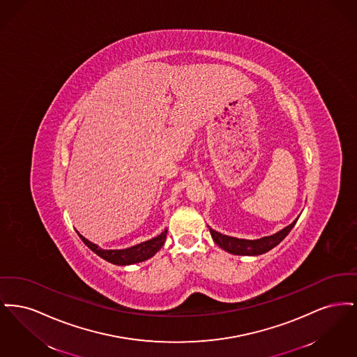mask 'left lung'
<instances>
[{
	"label": "left lung",
	"mask_w": 357,
	"mask_h": 357,
	"mask_svg": "<svg viewBox=\"0 0 357 357\" xmlns=\"http://www.w3.org/2000/svg\"><path fill=\"white\" fill-rule=\"evenodd\" d=\"M296 222L297 220L271 237H264L261 239H253V241L223 236L221 233H218L210 227L208 229H210V233H211V237L214 239V242L223 250L236 255H264V253L269 252L274 246H277L284 238L288 236L290 230L293 229V226L296 225Z\"/></svg>",
	"instance_id": "obj_1"
}]
</instances>
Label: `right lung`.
I'll list each match as a JSON object with an SVG mask.
<instances>
[{
  "label": "right lung",
  "instance_id": "add662e5",
  "mask_svg": "<svg viewBox=\"0 0 357 357\" xmlns=\"http://www.w3.org/2000/svg\"><path fill=\"white\" fill-rule=\"evenodd\" d=\"M166 236H167V230H165L158 237L142 242V243L135 245L132 248H128V249L102 250L100 248H98V245L89 242L88 239H85L83 236L79 234V237L82 238V241L92 252H95L99 257H102V259H105L111 264H115V265H131V264H137V262L151 258L163 246V243L166 241Z\"/></svg>",
  "mask_w": 357,
  "mask_h": 357
}]
</instances>
